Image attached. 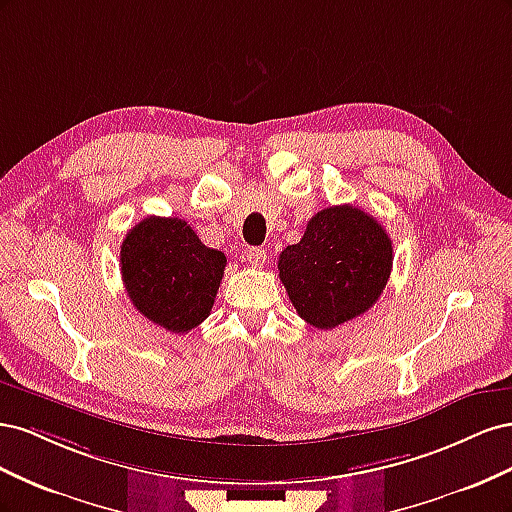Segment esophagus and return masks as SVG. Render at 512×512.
Masks as SVG:
<instances>
[{
    "label": "esophagus",
    "instance_id": "34e87169",
    "mask_svg": "<svg viewBox=\"0 0 512 512\" xmlns=\"http://www.w3.org/2000/svg\"><path fill=\"white\" fill-rule=\"evenodd\" d=\"M243 260L247 262V265H252V267L265 265V260H267L265 247H247L245 254H243Z\"/></svg>",
    "mask_w": 512,
    "mask_h": 512
}]
</instances>
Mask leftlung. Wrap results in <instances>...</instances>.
Returning a JSON list of instances; mask_svg holds the SVG:
<instances>
[{"label":"left lung","instance_id":"8db88e82","mask_svg":"<svg viewBox=\"0 0 512 512\" xmlns=\"http://www.w3.org/2000/svg\"><path fill=\"white\" fill-rule=\"evenodd\" d=\"M393 269V245L369 213L352 205L318 211L299 243L277 260L297 314L316 329H335L378 301Z\"/></svg>","mask_w":512,"mask_h":512}]
</instances>
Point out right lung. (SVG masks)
Segmentation results:
<instances>
[{
	"mask_svg": "<svg viewBox=\"0 0 512 512\" xmlns=\"http://www.w3.org/2000/svg\"><path fill=\"white\" fill-rule=\"evenodd\" d=\"M121 280L132 305L170 333H188L209 314L226 256L179 218L138 222L121 243Z\"/></svg>",
	"mask_w": 512,
	"mask_h": 512,
	"instance_id": "add662e5",
	"label": "right lung"
}]
</instances>
